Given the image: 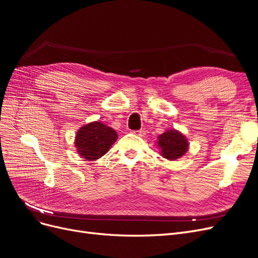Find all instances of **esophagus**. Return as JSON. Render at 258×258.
Wrapping results in <instances>:
<instances>
[{"instance_id":"obj_1","label":"esophagus","mask_w":258,"mask_h":258,"mask_svg":"<svg viewBox=\"0 0 258 258\" xmlns=\"http://www.w3.org/2000/svg\"><path fill=\"white\" fill-rule=\"evenodd\" d=\"M134 134H135V135H137V136H139V137H144V135H145V131H144L143 129H140V130H136V131H134Z\"/></svg>"}]
</instances>
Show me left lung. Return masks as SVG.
Returning a JSON list of instances; mask_svg holds the SVG:
<instances>
[{"instance_id":"1","label":"left lung","mask_w":258,"mask_h":258,"mask_svg":"<svg viewBox=\"0 0 258 258\" xmlns=\"http://www.w3.org/2000/svg\"><path fill=\"white\" fill-rule=\"evenodd\" d=\"M158 146L161 155L169 160H175L186 153L188 143L186 139L176 130H169L158 137Z\"/></svg>"}]
</instances>
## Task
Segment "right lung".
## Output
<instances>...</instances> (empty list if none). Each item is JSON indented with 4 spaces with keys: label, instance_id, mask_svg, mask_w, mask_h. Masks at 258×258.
<instances>
[{
    "label": "right lung",
    "instance_id": "1",
    "mask_svg": "<svg viewBox=\"0 0 258 258\" xmlns=\"http://www.w3.org/2000/svg\"><path fill=\"white\" fill-rule=\"evenodd\" d=\"M114 129L102 122L95 121L82 127L75 139V146L80 155L87 160H96L103 156L116 141Z\"/></svg>",
    "mask_w": 258,
    "mask_h": 258
}]
</instances>
